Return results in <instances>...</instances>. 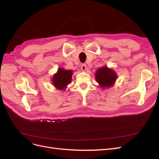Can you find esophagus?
I'll return each mask as SVG.
<instances>
[{"mask_svg": "<svg viewBox=\"0 0 159 159\" xmlns=\"http://www.w3.org/2000/svg\"><path fill=\"white\" fill-rule=\"evenodd\" d=\"M86 68H87V67H86V65L85 64H81V69L83 71L86 70Z\"/></svg>", "mask_w": 159, "mask_h": 159, "instance_id": "34e87169", "label": "esophagus"}]
</instances>
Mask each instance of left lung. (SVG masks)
Segmentation results:
<instances>
[{
  "label": "left lung",
  "mask_w": 159,
  "mask_h": 159,
  "mask_svg": "<svg viewBox=\"0 0 159 159\" xmlns=\"http://www.w3.org/2000/svg\"><path fill=\"white\" fill-rule=\"evenodd\" d=\"M117 75L115 72L108 68L107 66L101 68L95 72L96 81L99 84L101 88H109L112 86L116 81Z\"/></svg>",
  "instance_id": "obj_1"
}]
</instances>
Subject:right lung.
<instances>
[{
	"label": "right lung",
	"instance_id": "add662e5",
	"mask_svg": "<svg viewBox=\"0 0 159 159\" xmlns=\"http://www.w3.org/2000/svg\"><path fill=\"white\" fill-rule=\"evenodd\" d=\"M72 74V70L58 68L57 73L53 75L52 84L57 89H65L66 86L71 83Z\"/></svg>",
	"mask_w": 159,
	"mask_h": 159
}]
</instances>
